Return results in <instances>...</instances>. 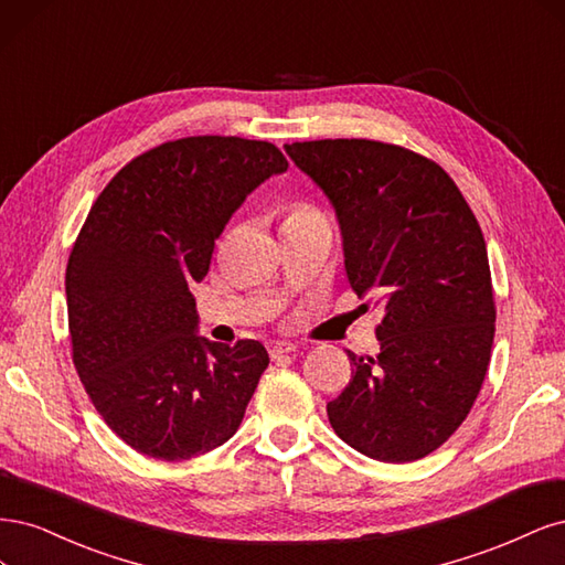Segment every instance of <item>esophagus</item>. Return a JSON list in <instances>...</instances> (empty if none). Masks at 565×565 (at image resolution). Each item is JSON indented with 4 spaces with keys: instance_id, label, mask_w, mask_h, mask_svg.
I'll return each mask as SVG.
<instances>
[{
    "instance_id": "esophagus-1",
    "label": "esophagus",
    "mask_w": 565,
    "mask_h": 565,
    "mask_svg": "<svg viewBox=\"0 0 565 565\" xmlns=\"http://www.w3.org/2000/svg\"><path fill=\"white\" fill-rule=\"evenodd\" d=\"M296 350H298V344H294V342H284V340H277V342H271V344H269V356H271V359H281V356L294 354Z\"/></svg>"
}]
</instances>
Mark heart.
I'll return each instance as SVG.
<instances>
[{"label": "heart", "mask_w": 565, "mask_h": 565, "mask_svg": "<svg viewBox=\"0 0 565 565\" xmlns=\"http://www.w3.org/2000/svg\"><path fill=\"white\" fill-rule=\"evenodd\" d=\"M300 211H307V209H300Z\"/></svg>", "instance_id": "1"}]
</instances>
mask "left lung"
I'll list each match as a JSON object with an SVG mask.
<instances>
[{
    "label": "left lung",
    "instance_id": "1",
    "mask_svg": "<svg viewBox=\"0 0 565 565\" xmlns=\"http://www.w3.org/2000/svg\"><path fill=\"white\" fill-rule=\"evenodd\" d=\"M331 199L356 296L382 300L380 354L348 352L329 402L335 434L380 462H413L450 439L481 392L495 335L483 232L439 163L402 145L335 138L286 145Z\"/></svg>",
    "mask_w": 565,
    "mask_h": 565
}]
</instances>
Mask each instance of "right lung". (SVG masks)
I'll use <instances>...</instances> for the list:
<instances>
[{
  "mask_svg": "<svg viewBox=\"0 0 565 565\" xmlns=\"http://www.w3.org/2000/svg\"><path fill=\"white\" fill-rule=\"evenodd\" d=\"M286 169L265 140H169L126 163L86 215L65 269L72 361L107 427L148 458L204 455L244 420L267 350L199 338L190 286L232 213Z\"/></svg>",
  "mask_w": 565,
  "mask_h": 565,
  "instance_id": "right-lung-1",
  "label": "right lung"
}]
</instances>
